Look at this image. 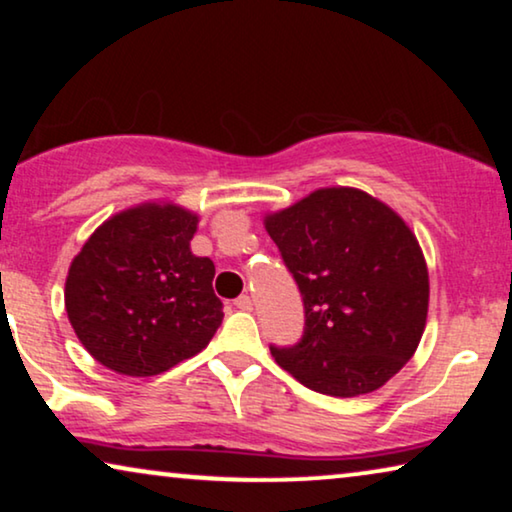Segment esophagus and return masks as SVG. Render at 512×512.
Wrapping results in <instances>:
<instances>
[{
    "mask_svg": "<svg viewBox=\"0 0 512 512\" xmlns=\"http://www.w3.org/2000/svg\"><path fill=\"white\" fill-rule=\"evenodd\" d=\"M237 310H251V307H254V303H251V298L249 296H240V298H235V303H233Z\"/></svg>",
    "mask_w": 512,
    "mask_h": 512,
    "instance_id": "1",
    "label": "esophagus"
}]
</instances>
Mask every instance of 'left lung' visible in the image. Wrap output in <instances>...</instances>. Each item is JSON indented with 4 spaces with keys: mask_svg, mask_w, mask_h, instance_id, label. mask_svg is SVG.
<instances>
[{
    "mask_svg": "<svg viewBox=\"0 0 512 512\" xmlns=\"http://www.w3.org/2000/svg\"><path fill=\"white\" fill-rule=\"evenodd\" d=\"M303 296V338L270 345L275 361L319 394L380 389L412 359L429 310L417 237L384 202L356 188H321L265 216Z\"/></svg>",
    "mask_w": 512,
    "mask_h": 512,
    "instance_id": "8db88e82",
    "label": "left lung"
}]
</instances>
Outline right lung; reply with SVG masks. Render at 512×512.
Here are the masks:
<instances>
[{
  "label": "right lung",
  "mask_w": 512,
  "mask_h": 512,
  "mask_svg": "<svg viewBox=\"0 0 512 512\" xmlns=\"http://www.w3.org/2000/svg\"><path fill=\"white\" fill-rule=\"evenodd\" d=\"M198 216L142 205L83 244L65 284L69 324L90 356L121 375H160L202 352L223 319L214 263L193 256Z\"/></svg>",
  "instance_id": "obj_1"
}]
</instances>
